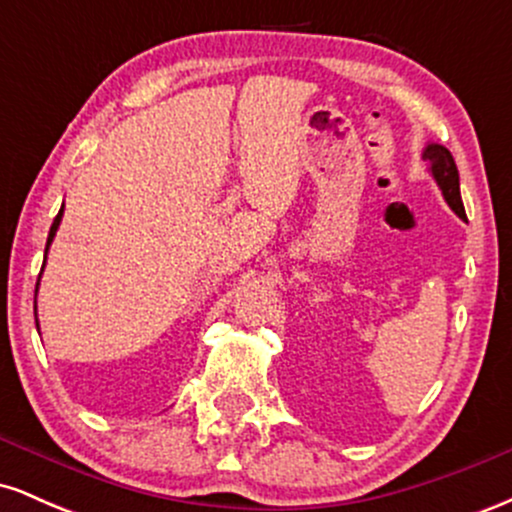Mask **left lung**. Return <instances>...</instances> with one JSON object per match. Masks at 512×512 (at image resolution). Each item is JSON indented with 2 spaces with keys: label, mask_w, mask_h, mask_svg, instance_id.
I'll use <instances>...</instances> for the list:
<instances>
[{
  "label": "left lung",
  "mask_w": 512,
  "mask_h": 512,
  "mask_svg": "<svg viewBox=\"0 0 512 512\" xmlns=\"http://www.w3.org/2000/svg\"><path fill=\"white\" fill-rule=\"evenodd\" d=\"M424 161H428V166H431V175L436 178L440 192H443L450 209L455 211L460 219L467 221L460 197V173H457L455 158H452L450 151L440 144H428L424 149Z\"/></svg>",
  "instance_id": "8db88e82"
}]
</instances>
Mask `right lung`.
<instances>
[{"label":"right lung","mask_w":512,"mask_h":512,"mask_svg":"<svg viewBox=\"0 0 512 512\" xmlns=\"http://www.w3.org/2000/svg\"><path fill=\"white\" fill-rule=\"evenodd\" d=\"M62 211H64V204H62V209H60V214L55 216V221H52V226H50V236H48V248H50V243H52V238H55V233H57V228H60V221H62ZM48 248H45V255H48Z\"/></svg>","instance_id":"1"}]
</instances>
